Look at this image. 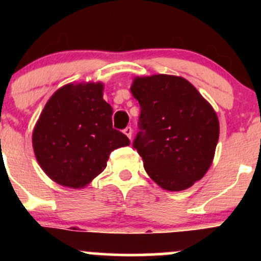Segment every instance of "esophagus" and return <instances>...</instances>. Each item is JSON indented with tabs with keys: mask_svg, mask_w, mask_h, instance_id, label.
<instances>
[{
	"mask_svg": "<svg viewBox=\"0 0 261 261\" xmlns=\"http://www.w3.org/2000/svg\"><path fill=\"white\" fill-rule=\"evenodd\" d=\"M124 134L126 135V136L128 137V139L131 140V136H133V128H131V126H127L124 128Z\"/></svg>",
	"mask_w": 261,
	"mask_h": 261,
	"instance_id": "esophagus-1",
	"label": "esophagus"
}]
</instances>
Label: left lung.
Wrapping results in <instances>:
<instances>
[{
    "label": "left lung",
    "instance_id": "1",
    "mask_svg": "<svg viewBox=\"0 0 261 261\" xmlns=\"http://www.w3.org/2000/svg\"><path fill=\"white\" fill-rule=\"evenodd\" d=\"M140 131L134 148L161 188L180 191L206 174L216 149L220 124L214 108L189 81L169 74L136 77Z\"/></svg>",
    "mask_w": 261,
    "mask_h": 261
}]
</instances>
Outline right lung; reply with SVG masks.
Instances as JSON below:
<instances>
[{"label":"right lung","instance_id":"add662e5","mask_svg":"<svg viewBox=\"0 0 261 261\" xmlns=\"http://www.w3.org/2000/svg\"><path fill=\"white\" fill-rule=\"evenodd\" d=\"M101 83H70L45 104L33 131L38 163L54 181L86 187L107 167L114 149L130 140L113 128V109L103 99Z\"/></svg>","mask_w":261,"mask_h":261}]
</instances>
